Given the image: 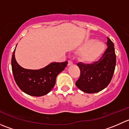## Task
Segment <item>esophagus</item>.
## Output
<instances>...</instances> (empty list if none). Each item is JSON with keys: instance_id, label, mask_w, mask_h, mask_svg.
<instances>
[{"instance_id": "obj_1", "label": "esophagus", "mask_w": 129, "mask_h": 129, "mask_svg": "<svg viewBox=\"0 0 129 129\" xmlns=\"http://www.w3.org/2000/svg\"><path fill=\"white\" fill-rule=\"evenodd\" d=\"M73 64V62L71 60L68 61V66H71V65Z\"/></svg>"}]
</instances>
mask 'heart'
Returning a JSON list of instances; mask_svg holds the SVG:
<instances>
[{
  "instance_id": "b5f03b06",
  "label": "heart",
  "mask_w": 129,
  "mask_h": 129,
  "mask_svg": "<svg viewBox=\"0 0 129 129\" xmlns=\"http://www.w3.org/2000/svg\"><path fill=\"white\" fill-rule=\"evenodd\" d=\"M80 59L85 63H92L103 54L105 50V44L101 40L89 39L81 47Z\"/></svg>"
}]
</instances>
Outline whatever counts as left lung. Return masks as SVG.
<instances>
[{
    "label": "left lung",
    "mask_w": 129,
    "mask_h": 129,
    "mask_svg": "<svg viewBox=\"0 0 129 129\" xmlns=\"http://www.w3.org/2000/svg\"><path fill=\"white\" fill-rule=\"evenodd\" d=\"M107 49L99 60L90 64L77 63L80 71L75 85L85 93H97L108 86L112 79L116 65L114 43L107 37Z\"/></svg>",
    "instance_id": "1"
}]
</instances>
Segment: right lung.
<instances>
[{
	"label": "right lung",
	"mask_w": 129,
	"mask_h": 129,
	"mask_svg": "<svg viewBox=\"0 0 129 129\" xmlns=\"http://www.w3.org/2000/svg\"><path fill=\"white\" fill-rule=\"evenodd\" d=\"M15 50V49L11 60L14 80L20 90L29 95L40 97L47 94L55 85L58 74L64 70L68 63L67 61L52 62L39 70L26 69L17 62Z\"/></svg>",
	"instance_id": "add662e5"
}]
</instances>
